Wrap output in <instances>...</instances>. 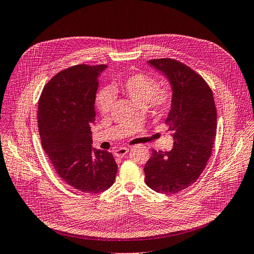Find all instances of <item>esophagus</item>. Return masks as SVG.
Returning a JSON list of instances; mask_svg holds the SVG:
<instances>
[{
  "mask_svg": "<svg viewBox=\"0 0 254 254\" xmlns=\"http://www.w3.org/2000/svg\"><path fill=\"white\" fill-rule=\"evenodd\" d=\"M127 153H128V148L127 147H120V148L116 149V151L114 152V155L116 157L122 158V157H125Z\"/></svg>",
  "mask_w": 254,
  "mask_h": 254,
  "instance_id": "1",
  "label": "esophagus"
}]
</instances>
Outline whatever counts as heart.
I'll return each instance as SVG.
<instances>
[{"mask_svg": "<svg viewBox=\"0 0 254 254\" xmlns=\"http://www.w3.org/2000/svg\"><path fill=\"white\" fill-rule=\"evenodd\" d=\"M121 93L140 108L148 106L154 110L164 111L171 105L173 93L167 87H157V81L149 75L138 73L125 80L116 82L111 89H103L97 94L96 105L102 115L110 111L114 96Z\"/></svg>", "mask_w": 254, "mask_h": 254, "instance_id": "heart-1", "label": "heart"}]
</instances>
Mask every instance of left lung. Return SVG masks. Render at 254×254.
Returning a JSON list of instances; mask_svg holds the SVG:
<instances>
[{"label":"left lung","instance_id":"8db88e82","mask_svg":"<svg viewBox=\"0 0 254 254\" xmlns=\"http://www.w3.org/2000/svg\"><path fill=\"white\" fill-rule=\"evenodd\" d=\"M147 64L171 84L165 125L174 146L165 153L153 151L144 166L145 183L157 192L176 193L198 180L207 164L217 134V110L208 84L186 64L172 59Z\"/></svg>","mask_w":254,"mask_h":254}]
</instances>
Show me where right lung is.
<instances>
[{
    "label": "right lung",
    "mask_w": 254,
    "mask_h": 254,
    "mask_svg": "<svg viewBox=\"0 0 254 254\" xmlns=\"http://www.w3.org/2000/svg\"><path fill=\"white\" fill-rule=\"evenodd\" d=\"M107 68L77 64L60 72L45 86L37 109L45 153L62 179L82 192L107 190L117 174L113 155L92 147L98 78Z\"/></svg>",
    "instance_id": "1"
}]
</instances>
